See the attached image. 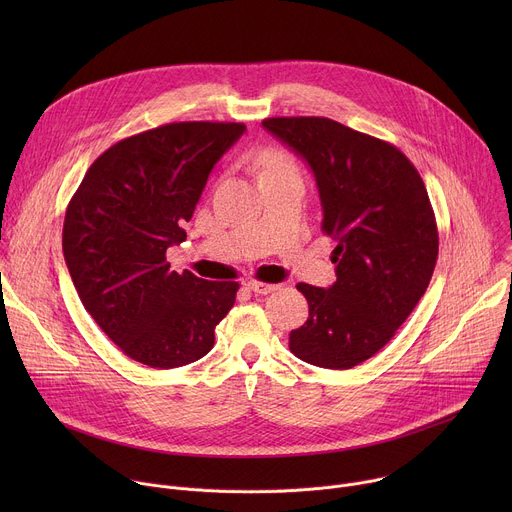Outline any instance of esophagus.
<instances>
[{"label": "esophagus", "mask_w": 512, "mask_h": 512, "mask_svg": "<svg viewBox=\"0 0 512 512\" xmlns=\"http://www.w3.org/2000/svg\"><path fill=\"white\" fill-rule=\"evenodd\" d=\"M247 287H249L251 291H255V294H259V296L273 294V291L279 289V285H275V283H265V281H257V279L247 281Z\"/></svg>", "instance_id": "obj_1"}]
</instances>
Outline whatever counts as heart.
<instances>
[{
	"instance_id": "b5f03b06",
	"label": "heart",
	"mask_w": 512,
	"mask_h": 512,
	"mask_svg": "<svg viewBox=\"0 0 512 512\" xmlns=\"http://www.w3.org/2000/svg\"><path fill=\"white\" fill-rule=\"evenodd\" d=\"M257 160H259V166H261V174L279 172V170H291L289 160L281 152H277V150H263Z\"/></svg>"
}]
</instances>
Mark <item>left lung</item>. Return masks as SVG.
Returning a JSON list of instances; mask_svg holds the SVG:
<instances>
[{
  "mask_svg": "<svg viewBox=\"0 0 512 512\" xmlns=\"http://www.w3.org/2000/svg\"><path fill=\"white\" fill-rule=\"evenodd\" d=\"M263 127L300 154L322 200V231L336 241V281L298 283L310 306L289 350L346 371L377 354L409 318L437 261L425 184L393 143L328 117H271Z\"/></svg>",
  "mask_w": 512,
  "mask_h": 512,
  "instance_id": "left-lung-1",
  "label": "left lung"
}]
</instances>
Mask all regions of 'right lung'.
Listing matches in <instances>:
<instances>
[{"label": "right lung", "mask_w": 512, "mask_h": 512, "mask_svg": "<svg viewBox=\"0 0 512 512\" xmlns=\"http://www.w3.org/2000/svg\"><path fill=\"white\" fill-rule=\"evenodd\" d=\"M243 123L180 121L117 141L70 198L62 251L85 310L133 360L176 369L202 358L239 283L170 271L208 174Z\"/></svg>", "instance_id": "obj_1"}]
</instances>
